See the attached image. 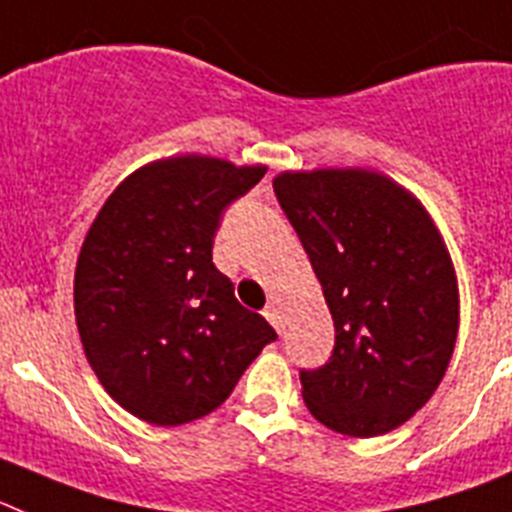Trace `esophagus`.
<instances>
[{
	"label": "esophagus",
	"instance_id": "esophagus-1",
	"mask_svg": "<svg viewBox=\"0 0 512 512\" xmlns=\"http://www.w3.org/2000/svg\"><path fill=\"white\" fill-rule=\"evenodd\" d=\"M263 315H265V320H268L270 325H273V328L281 330V315H278L276 304H268V307L263 309Z\"/></svg>",
	"mask_w": 512,
	"mask_h": 512
}]
</instances>
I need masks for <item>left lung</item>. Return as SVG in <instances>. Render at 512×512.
<instances>
[{
    "label": "left lung",
    "mask_w": 512,
    "mask_h": 512,
    "mask_svg": "<svg viewBox=\"0 0 512 512\" xmlns=\"http://www.w3.org/2000/svg\"><path fill=\"white\" fill-rule=\"evenodd\" d=\"M273 190L336 325L330 362L302 372L309 414L349 437L393 432L453 356L461 302L448 244L422 200L380 171H281Z\"/></svg>",
    "instance_id": "8db88e82"
}]
</instances>
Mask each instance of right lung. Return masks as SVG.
<instances>
[{
  "label": "right lung",
  "instance_id": "obj_1",
  "mask_svg": "<svg viewBox=\"0 0 512 512\" xmlns=\"http://www.w3.org/2000/svg\"><path fill=\"white\" fill-rule=\"evenodd\" d=\"M268 166L158 158L132 171L90 223L75 268V320L103 390L132 416L179 427L216 411L276 341L213 265L223 208Z\"/></svg>",
  "mask_w": 512,
  "mask_h": 512
}]
</instances>
